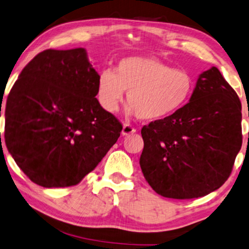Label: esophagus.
Here are the masks:
<instances>
[{
  "instance_id": "obj_1",
  "label": "esophagus",
  "mask_w": 249,
  "mask_h": 249,
  "mask_svg": "<svg viewBox=\"0 0 249 249\" xmlns=\"http://www.w3.org/2000/svg\"><path fill=\"white\" fill-rule=\"evenodd\" d=\"M136 132V129L132 127V125L130 124H124V127H122V136H129V135H132V133Z\"/></svg>"
}]
</instances>
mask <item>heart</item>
I'll return each mask as SVG.
<instances>
[{
  "mask_svg": "<svg viewBox=\"0 0 249 249\" xmlns=\"http://www.w3.org/2000/svg\"><path fill=\"white\" fill-rule=\"evenodd\" d=\"M195 80L188 71L173 69L154 56H128L120 60L116 71H101L97 95L110 113L119 110L128 91L129 113L143 121H161L178 112L193 94Z\"/></svg>",
  "mask_w": 249,
  "mask_h": 249,
  "instance_id": "b5f03b06",
  "label": "heart"
}]
</instances>
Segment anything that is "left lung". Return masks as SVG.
Here are the masks:
<instances>
[{
	"label": "left lung",
	"instance_id": "left-lung-1",
	"mask_svg": "<svg viewBox=\"0 0 249 249\" xmlns=\"http://www.w3.org/2000/svg\"><path fill=\"white\" fill-rule=\"evenodd\" d=\"M140 167L157 194L206 196L224 185L243 142L242 103L216 67L198 76L189 102L141 129Z\"/></svg>",
	"mask_w": 249,
	"mask_h": 249
}]
</instances>
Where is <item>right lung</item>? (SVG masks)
I'll use <instances>...</instances> for the list:
<instances>
[{"label":"right lung","mask_w":249,"mask_h":249,"mask_svg":"<svg viewBox=\"0 0 249 249\" xmlns=\"http://www.w3.org/2000/svg\"><path fill=\"white\" fill-rule=\"evenodd\" d=\"M98 76L86 49H50L15 81L5 105V144L36 185H76L120 137L121 124L95 98Z\"/></svg>","instance_id":"add662e5"}]
</instances>
